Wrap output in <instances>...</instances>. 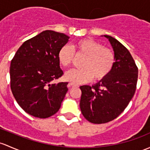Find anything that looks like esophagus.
I'll return each instance as SVG.
<instances>
[{
  "instance_id": "esophagus-1",
  "label": "esophagus",
  "mask_w": 150,
  "mask_h": 150,
  "mask_svg": "<svg viewBox=\"0 0 150 150\" xmlns=\"http://www.w3.org/2000/svg\"><path fill=\"white\" fill-rule=\"evenodd\" d=\"M78 85L75 84V83H70L68 84V88H72V87H78Z\"/></svg>"
}]
</instances>
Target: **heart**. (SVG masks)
<instances>
[{"instance_id": "b5f03b06", "label": "heart", "mask_w": 150, "mask_h": 150, "mask_svg": "<svg viewBox=\"0 0 150 150\" xmlns=\"http://www.w3.org/2000/svg\"><path fill=\"white\" fill-rule=\"evenodd\" d=\"M72 48L78 55L86 57L82 69L67 71L64 79L75 84L86 83L94 78L96 80L106 78L113 70L116 56L111 49L104 47L92 39H83L73 44ZM58 60L63 67L70 65L75 58L73 50L67 45L60 48L57 54Z\"/></svg>"}]
</instances>
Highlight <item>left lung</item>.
<instances>
[{
  "mask_svg": "<svg viewBox=\"0 0 150 150\" xmlns=\"http://www.w3.org/2000/svg\"><path fill=\"white\" fill-rule=\"evenodd\" d=\"M104 37L114 52V67L96 84L80 87L82 114L93 124H105L118 117L134 95L138 78V68L129 50L111 36Z\"/></svg>",
  "mask_w": 150,
  "mask_h": 150,
  "instance_id": "1",
  "label": "left lung"
}]
</instances>
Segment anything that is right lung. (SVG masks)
I'll use <instances>...</instances> for the list:
<instances>
[{"label": "right lung", "instance_id": "obj_1", "mask_svg": "<svg viewBox=\"0 0 150 150\" xmlns=\"http://www.w3.org/2000/svg\"><path fill=\"white\" fill-rule=\"evenodd\" d=\"M68 36L51 30L42 31L18 48L10 66L11 88L21 108L34 117L46 119L59 111L68 83H52L63 75L58 52Z\"/></svg>", "mask_w": 150, "mask_h": 150}]
</instances>
